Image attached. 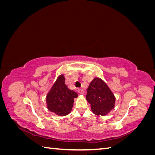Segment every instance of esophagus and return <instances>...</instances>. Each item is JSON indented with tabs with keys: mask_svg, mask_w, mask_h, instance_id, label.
I'll use <instances>...</instances> for the list:
<instances>
[{
	"mask_svg": "<svg viewBox=\"0 0 155 155\" xmlns=\"http://www.w3.org/2000/svg\"><path fill=\"white\" fill-rule=\"evenodd\" d=\"M78 91L79 94H84V93H85V91H84L83 88H79Z\"/></svg>",
	"mask_w": 155,
	"mask_h": 155,
	"instance_id": "1",
	"label": "esophagus"
}]
</instances>
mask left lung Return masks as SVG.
I'll return each instance as SVG.
<instances>
[{"label": "left lung", "mask_w": 155, "mask_h": 155, "mask_svg": "<svg viewBox=\"0 0 155 155\" xmlns=\"http://www.w3.org/2000/svg\"><path fill=\"white\" fill-rule=\"evenodd\" d=\"M87 101L97 116H105L114 109L116 97L107 84L100 78H94L87 88Z\"/></svg>", "instance_id": "1"}]
</instances>
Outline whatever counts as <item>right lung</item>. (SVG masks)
Masks as SVG:
<instances>
[{"instance_id": "1", "label": "right lung", "mask_w": 155, "mask_h": 155, "mask_svg": "<svg viewBox=\"0 0 155 155\" xmlns=\"http://www.w3.org/2000/svg\"><path fill=\"white\" fill-rule=\"evenodd\" d=\"M64 80V74L59 75L46 97L48 109L60 116H67L71 112L74 99L78 96L77 92L66 85Z\"/></svg>"}]
</instances>
